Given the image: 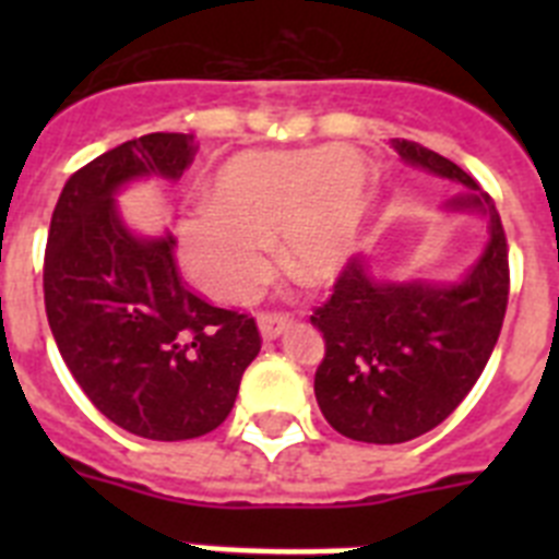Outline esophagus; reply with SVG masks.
<instances>
[{"label": "esophagus", "instance_id": "esophagus-1", "mask_svg": "<svg viewBox=\"0 0 559 559\" xmlns=\"http://www.w3.org/2000/svg\"><path fill=\"white\" fill-rule=\"evenodd\" d=\"M257 322H260V333H263V338L271 341L290 328L294 316L280 313V310H271V313H260V319H257Z\"/></svg>", "mask_w": 559, "mask_h": 559}]
</instances>
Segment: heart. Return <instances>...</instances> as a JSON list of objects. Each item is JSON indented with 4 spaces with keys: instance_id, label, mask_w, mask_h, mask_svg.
<instances>
[{
    "instance_id": "heart-1",
    "label": "heart",
    "mask_w": 559,
    "mask_h": 559,
    "mask_svg": "<svg viewBox=\"0 0 559 559\" xmlns=\"http://www.w3.org/2000/svg\"><path fill=\"white\" fill-rule=\"evenodd\" d=\"M369 206L372 173L353 147L237 153L206 185V212L179 224L181 263L212 299L246 302L276 237L285 274L324 285L353 260Z\"/></svg>"
}]
</instances>
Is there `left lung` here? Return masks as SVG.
<instances>
[{
    "label": "left lung",
    "mask_w": 559,
    "mask_h": 559,
    "mask_svg": "<svg viewBox=\"0 0 559 559\" xmlns=\"http://www.w3.org/2000/svg\"><path fill=\"white\" fill-rule=\"evenodd\" d=\"M394 147L412 165L471 187L451 206L481 210L490 243L451 288L380 285L349 260L310 316L324 335L313 380L319 408L335 431L372 445L423 437L456 412L490 360L510 302V249L490 195L445 156L406 140Z\"/></svg>",
    "instance_id": "1"
}]
</instances>
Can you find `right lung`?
<instances>
[{
	"mask_svg": "<svg viewBox=\"0 0 559 559\" xmlns=\"http://www.w3.org/2000/svg\"><path fill=\"white\" fill-rule=\"evenodd\" d=\"M192 156V133H145L83 165L58 195L44 251L63 364L103 417L159 442L215 431L263 344L254 316L185 283L173 235L140 240L117 218V187L147 173L179 179Z\"/></svg>",
	"mask_w": 559,
	"mask_h": 559,
	"instance_id": "add662e5",
	"label": "right lung"
}]
</instances>
